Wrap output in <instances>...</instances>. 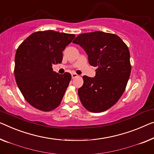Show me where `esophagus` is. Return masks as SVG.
<instances>
[{"label":"esophagus","instance_id":"34e87169","mask_svg":"<svg viewBox=\"0 0 154 154\" xmlns=\"http://www.w3.org/2000/svg\"><path fill=\"white\" fill-rule=\"evenodd\" d=\"M71 76H72V79H75V78L77 77L79 75H78L77 74H76V73H72V75H71Z\"/></svg>","mask_w":154,"mask_h":154}]
</instances>
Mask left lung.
Listing matches in <instances>:
<instances>
[{"instance_id":"obj_1","label":"left lung","mask_w":154,"mask_h":154,"mask_svg":"<svg viewBox=\"0 0 154 154\" xmlns=\"http://www.w3.org/2000/svg\"><path fill=\"white\" fill-rule=\"evenodd\" d=\"M72 43L88 54L89 63L97 66L95 78L84 75L78 89L85 109L100 113L113 106L122 95L130 77V52L118 35L96 31L78 35Z\"/></svg>"}]
</instances>
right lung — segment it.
Returning <instances> with one entry per match:
<instances>
[{
    "label": "right lung",
    "mask_w": 154,
    "mask_h": 154,
    "mask_svg": "<svg viewBox=\"0 0 154 154\" xmlns=\"http://www.w3.org/2000/svg\"><path fill=\"white\" fill-rule=\"evenodd\" d=\"M75 35L52 30L38 31L23 41L15 55L14 76L27 102L40 111H50L61 104L71 80L70 73L52 70L61 63L62 51Z\"/></svg>",
    "instance_id": "obj_1"
}]
</instances>
